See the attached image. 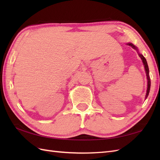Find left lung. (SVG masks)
<instances>
[{
    "label": "left lung",
    "instance_id": "obj_1",
    "mask_svg": "<svg viewBox=\"0 0 160 160\" xmlns=\"http://www.w3.org/2000/svg\"><path fill=\"white\" fill-rule=\"evenodd\" d=\"M128 45L131 46L132 48L135 49H137L136 47H135V46H134L131 43H128ZM139 56H140L141 58V59L142 60V62H143V64L144 65V68H145V70H146V73H147V80H148V87H147V95H146V98H147L148 96V93H149V91H150V88H151V80H150V78H149V75H148V73H149V71H148V64H147V60L145 59V58L142 55V54H140L139 53Z\"/></svg>",
    "mask_w": 160,
    "mask_h": 160
}]
</instances>
